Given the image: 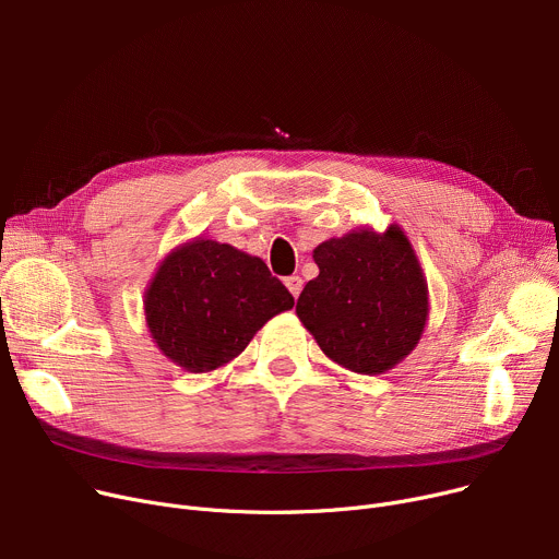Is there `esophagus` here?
<instances>
[{
  "instance_id": "obj_1",
  "label": "esophagus",
  "mask_w": 559,
  "mask_h": 559,
  "mask_svg": "<svg viewBox=\"0 0 559 559\" xmlns=\"http://www.w3.org/2000/svg\"><path fill=\"white\" fill-rule=\"evenodd\" d=\"M285 285H287V289H289V295L295 297V299H299L301 289H304V281H301V276H287V278H285Z\"/></svg>"
}]
</instances>
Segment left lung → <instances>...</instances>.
I'll return each mask as SVG.
<instances>
[{"mask_svg":"<svg viewBox=\"0 0 559 559\" xmlns=\"http://www.w3.org/2000/svg\"><path fill=\"white\" fill-rule=\"evenodd\" d=\"M297 317L324 354L362 376L394 369L419 344L430 304L417 251L399 224L321 242Z\"/></svg>","mask_w":559,"mask_h":559,"instance_id":"obj_1","label":"left lung"}]
</instances>
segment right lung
<instances>
[{
  "mask_svg": "<svg viewBox=\"0 0 559 559\" xmlns=\"http://www.w3.org/2000/svg\"><path fill=\"white\" fill-rule=\"evenodd\" d=\"M292 306L287 287L258 255L209 238L174 247L144 289L154 344L190 373L235 360L272 317Z\"/></svg>",
  "mask_w": 559,
  "mask_h": 559,
  "instance_id": "right-lung-1",
  "label": "right lung"
}]
</instances>
